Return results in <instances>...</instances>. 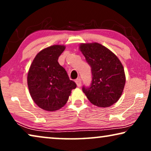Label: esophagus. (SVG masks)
I'll list each match as a JSON object with an SVG mask.
<instances>
[{"label":"esophagus","mask_w":151,"mask_h":151,"mask_svg":"<svg viewBox=\"0 0 151 151\" xmlns=\"http://www.w3.org/2000/svg\"><path fill=\"white\" fill-rule=\"evenodd\" d=\"M76 84H77L78 87H80V86H81V84H82L81 80H80V78H78V79L76 80Z\"/></svg>","instance_id":"1"}]
</instances>
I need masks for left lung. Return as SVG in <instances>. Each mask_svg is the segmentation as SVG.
<instances>
[{
	"instance_id": "left-lung-1",
	"label": "left lung",
	"mask_w": 151,
	"mask_h": 151,
	"mask_svg": "<svg viewBox=\"0 0 151 151\" xmlns=\"http://www.w3.org/2000/svg\"><path fill=\"white\" fill-rule=\"evenodd\" d=\"M80 50L91 66L92 82L82 87L93 105L109 107L117 102L124 88L126 77L123 65L112 51L98 42L82 43Z\"/></svg>"
}]
</instances>
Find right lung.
<instances>
[{
    "instance_id": "right-lung-1",
    "label": "right lung",
    "mask_w": 151,
    "mask_h": 151,
    "mask_svg": "<svg viewBox=\"0 0 151 151\" xmlns=\"http://www.w3.org/2000/svg\"><path fill=\"white\" fill-rule=\"evenodd\" d=\"M65 46L52 45L40 51L27 74V84L34 102L43 110L54 111L65 106L76 84L58 62Z\"/></svg>"
}]
</instances>
